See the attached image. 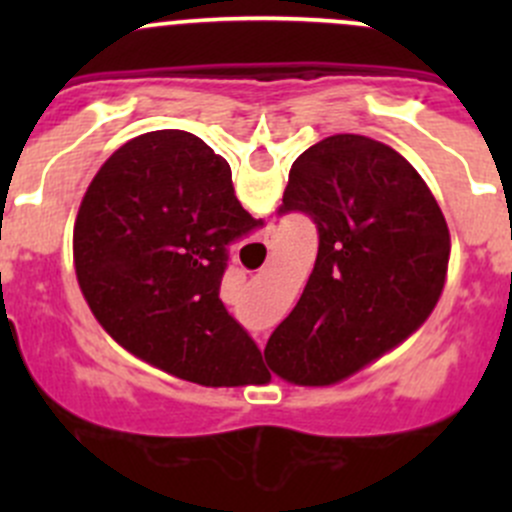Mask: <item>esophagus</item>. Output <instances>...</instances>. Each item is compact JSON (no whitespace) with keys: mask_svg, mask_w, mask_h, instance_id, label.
I'll return each mask as SVG.
<instances>
[{"mask_svg":"<svg viewBox=\"0 0 512 512\" xmlns=\"http://www.w3.org/2000/svg\"><path fill=\"white\" fill-rule=\"evenodd\" d=\"M267 245H270V242H267ZM257 344H260V347H262V339H257Z\"/></svg>","mask_w":512,"mask_h":512,"instance_id":"obj_1","label":"esophagus"}]
</instances>
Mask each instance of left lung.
I'll return each instance as SVG.
<instances>
[{
	"label": "left lung",
	"mask_w": 512,
	"mask_h": 512,
	"mask_svg": "<svg viewBox=\"0 0 512 512\" xmlns=\"http://www.w3.org/2000/svg\"><path fill=\"white\" fill-rule=\"evenodd\" d=\"M317 223L319 250L265 361L297 386H332L423 327L441 299L451 232L401 153L359 133L314 143L292 163L280 213Z\"/></svg>",
	"instance_id": "8db88e82"
}]
</instances>
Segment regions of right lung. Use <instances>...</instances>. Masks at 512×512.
I'll use <instances>...</instances> for the list:
<instances>
[{"mask_svg":"<svg viewBox=\"0 0 512 512\" xmlns=\"http://www.w3.org/2000/svg\"><path fill=\"white\" fill-rule=\"evenodd\" d=\"M262 225L230 165L188 131H151L98 168L74 223L81 294L126 352L200 386L260 384L262 354L220 294L227 245Z\"/></svg>","mask_w":512,"mask_h":512,"instance_id":"1","label":"right lung"}]
</instances>
